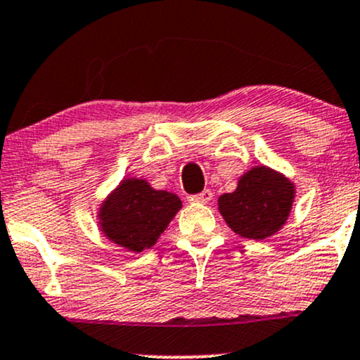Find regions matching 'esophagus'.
Here are the masks:
<instances>
[{"instance_id": "34e87169", "label": "esophagus", "mask_w": 360, "mask_h": 360, "mask_svg": "<svg viewBox=\"0 0 360 360\" xmlns=\"http://www.w3.org/2000/svg\"><path fill=\"white\" fill-rule=\"evenodd\" d=\"M213 193L210 189H203V191L198 193V195H191L188 196V200L191 201V203H208V201L212 200Z\"/></svg>"}]
</instances>
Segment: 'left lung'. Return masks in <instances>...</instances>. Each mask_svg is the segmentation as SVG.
<instances>
[{"label":"left lung","instance_id":"1","mask_svg":"<svg viewBox=\"0 0 360 360\" xmlns=\"http://www.w3.org/2000/svg\"><path fill=\"white\" fill-rule=\"evenodd\" d=\"M292 200L289 179L268 167H255L240 177L234 193L220 196L219 210L236 234L264 239L285 224Z\"/></svg>","mask_w":360,"mask_h":360}]
</instances>
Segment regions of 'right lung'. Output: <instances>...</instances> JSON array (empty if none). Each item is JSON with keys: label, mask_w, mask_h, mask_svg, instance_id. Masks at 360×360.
Here are the masks:
<instances>
[{"label": "right lung", "mask_w": 360, "mask_h": 360, "mask_svg": "<svg viewBox=\"0 0 360 360\" xmlns=\"http://www.w3.org/2000/svg\"><path fill=\"white\" fill-rule=\"evenodd\" d=\"M179 208L181 200L174 193L150 188L143 179H124L102 203L98 217L112 243L140 252L157 243Z\"/></svg>", "instance_id": "right-lung-1"}]
</instances>
